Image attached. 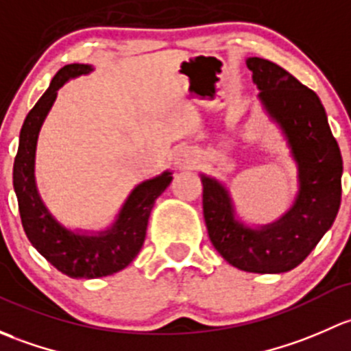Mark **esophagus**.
<instances>
[{"mask_svg": "<svg viewBox=\"0 0 351 351\" xmlns=\"http://www.w3.org/2000/svg\"><path fill=\"white\" fill-rule=\"evenodd\" d=\"M197 160H199L197 152L193 149H187V147L186 149H180L174 157V164L179 169H193L194 165L197 164Z\"/></svg>", "mask_w": 351, "mask_h": 351, "instance_id": "34e87169", "label": "esophagus"}]
</instances>
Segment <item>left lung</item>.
Listing matches in <instances>:
<instances>
[{"label":"left lung","instance_id":"left-lung-1","mask_svg":"<svg viewBox=\"0 0 351 351\" xmlns=\"http://www.w3.org/2000/svg\"><path fill=\"white\" fill-rule=\"evenodd\" d=\"M247 67L263 110L287 140L299 191L277 221L254 228L237 218L230 191L201 174L202 213L209 240L226 262L245 272L280 274L298 267L333 225L343 160L316 93L270 60L250 57Z\"/></svg>","mask_w":351,"mask_h":351}]
</instances>
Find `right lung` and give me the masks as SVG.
<instances>
[{
    "label": "right lung",
    "mask_w": 351,
    "mask_h": 351,
    "mask_svg": "<svg viewBox=\"0 0 351 351\" xmlns=\"http://www.w3.org/2000/svg\"><path fill=\"white\" fill-rule=\"evenodd\" d=\"M91 71L93 66L89 64H69L53 75L49 89L25 118L13 164V187L27 238L47 262L72 279L106 277L130 265L143 247L155 201L172 182L171 171L143 180L126 197L113 225L96 233L66 228L43 204L35 182L38 133L56 101L57 91L69 79L86 75Z\"/></svg>",
    "instance_id": "add662e5"
}]
</instances>
